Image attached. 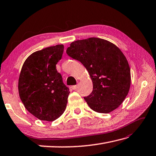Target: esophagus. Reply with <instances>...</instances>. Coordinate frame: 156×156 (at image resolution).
Returning a JSON list of instances; mask_svg holds the SVG:
<instances>
[{
  "label": "esophagus",
  "instance_id": "34e87169",
  "mask_svg": "<svg viewBox=\"0 0 156 156\" xmlns=\"http://www.w3.org/2000/svg\"><path fill=\"white\" fill-rule=\"evenodd\" d=\"M77 87H78L77 85H73V86H72V89H73V90H77Z\"/></svg>",
  "mask_w": 156,
  "mask_h": 156
}]
</instances>
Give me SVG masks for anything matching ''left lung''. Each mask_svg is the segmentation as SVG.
<instances>
[{
	"instance_id": "1",
	"label": "left lung",
	"mask_w": 156,
	"mask_h": 156,
	"mask_svg": "<svg viewBox=\"0 0 156 156\" xmlns=\"http://www.w3.org/2000/svg\"><path fill=\"white\" fill-rule=\"evenodd\" d=\"M66 54L80 61L90 74L93 91L84 99L91 109L107 114L122 103L131 85V70L118 47L106 40L90 37L72 42Z\"/></svg>"
}]
</instances>
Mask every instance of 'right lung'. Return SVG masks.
I'll return each instance as SVG.
<instances>
[{"label":"right lung","instance_id":"right-lung-1","mask_svg":"<svg viewBox=\"0 0 156 156\" xmlns=\"http://www.w3.org/2000/svg\"><path fill=\"white\" fill-rule=\"evenodd\" d=\"M63 51L62 44L38 50L22 66L18 83L20 99L28 112L41 120L54 121L66 109L69 89L56 68Z\"/></svg>","mask_w":156,"mask_h":156}]
</instances>
